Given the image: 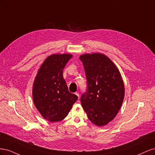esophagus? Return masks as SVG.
I'll list each match as a JSON object with an SVG mask.
<instances>
[{
	"label": "esophagus",
	"instance_id": "esophagus-1",
	"mask_svg": "<svg viewBox=\"0 0 155 155\" xmlns=\"http://www.w3.org/2000/svg\"><path fill=\"white\" fill-rule=\"evenodd\" d=\"M75 94H76L78 97H79V94L78 92H76V93H75Z\"/></svg>",
	"mask_w": 155,
	"mask_h": 155
}]
</instances>
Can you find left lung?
Returning a JSON list of instances; mask_svg holds the SVG:
<instances>
[{
  "label": "left lung",
  "mask_w": 155,
  "mask_h": 155,
  "mask_svg": "<svg viewBox=\"0 0 155 155\" xmlns=\"http://www.w3.org/2000/svg\"><path fill=\"white\" fill-rule=\"evenodd\" d=\"M87 90L81 97V105L88 118L97 126H104L113 120L124 99L125 88L121 74L104 54L81 55Z\"/></svg>",
  "instance_id": "obj_1"
}]
</instances>
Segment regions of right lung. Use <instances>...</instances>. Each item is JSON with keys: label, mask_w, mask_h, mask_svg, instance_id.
Segmentation results:
<instances>
[{"label": "right lung", "mask_w": 155, "mask_h": 155, "mask_svg": "<svg viewBox=\"0 0 155 155\" xmlns=\"http://www.w3.org/2000/svg\"><path fill=\"white\" fill-rule=\"evenodd\" d=\"M72 55L53 54L44 61L33 84L32 96L41 116L50 122L64 119L78 96L70 93L63 72Z\"/></svg>", "instance_id": "right-lung-1"}]
</instances>
